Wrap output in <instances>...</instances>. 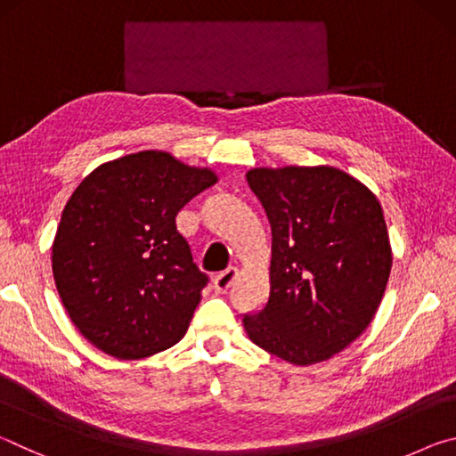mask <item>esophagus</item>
I'll use <instances>...</instances> for the list:
<instances>
[{"label":"esophagus","mask_w":456,"mask_h":456,"mask_svg":"<svg viewBox=\"0 0 456 456\" xmlns=\"http://www.w3.org/2000/svg\"><path fill=\"white\" fill-rule=\"evenodd\" d=\"M235 277H237V269H235V267H227L225 272H221V273L215 275V277H213V288H215V291L225 293V291L231 288V283L235 281Z\"/></svg>","instance_id":"1"}]
</instances>
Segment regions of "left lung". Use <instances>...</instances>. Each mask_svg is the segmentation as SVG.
<instances>
[{
	"label": "left lung",
	"mask_w": 456,
	"mask_h": 456,
	"mask_svg": "<svg viewBox=\"0 0 456 456\" xmlns=\"http://www.w3.org/2000/svg\"><path fill=\"white\" fill-rule=\"evenodd\" d=\"M247 183L272 225L269 299L243 328L259 348L312 366L350 346L382 302L392 247L380 200L336 167H259Z\"/></svg>",
	"instance_id": "left-lung-1"
}]
</instances>
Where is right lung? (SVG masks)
Instances as JSON below:
<instances>
[{
	"label": "right lung",
	"mask_w": 456,
	"mask_h": 456,
	"mask_svg": "<svg viewBox=\"0 0 456 456\" xmlns=\"http://www.w3.org/2000/svg\"><path fill=\"white\" fill-rule=\"evenodd\" d=\"M219 181L165 151L108 160L76 187L52 245L68 315L98 350L141 360L187 334L207 275L175 217Z\"/></svg>",
	"instance_id": "obj_1"
}]
</instances>
